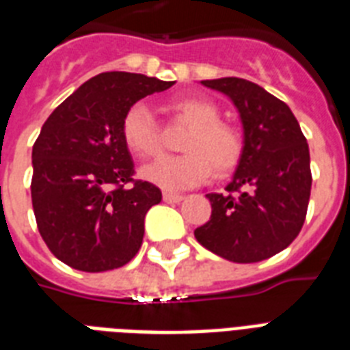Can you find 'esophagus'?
I'll return each mask as SVG.
<instances>
[{
  "instance_id": "1",
  "label": "esophagus",
  "mask_w": 350,
  "mask_h": 350,
  "mask_svg": "<svg viewBox=\"0 0 350 350\" xmlns=\"http://www.w3.org/2000/svg\"><path fill=\"white\" fill-rule=\"evenodd\" d=\"M183 200L181 194H174V192H163V202L165 203H180Z\"/></svg>"
}]
</instances>
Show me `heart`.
<instances>
[{"instance_id": "heart-1", "label": "heart", "mask_w": 350, "mask_h": 350, "mask_svg": "<svg viewBox=\"0 0 350 350\" xmlns=\"http://www.w3.org/2000/svg\"><path fill=\"white\" fill-rule=\"evenodd\" d=\"M169 109L191 126L181 143L185 154L163 156L145 165L143 180L165 191H183L207 181L213 169L218 174H227L238 165L243 139L234 126L218 121V107L213 101L198 96H180L170 101ZM121 136L136 158H152L161 150L152 112L143 101L126 109L121 121Z\"/></svg>"}]
</instances>
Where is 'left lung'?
Wrapping results in <instances>:
<instances>
[{"mask_svg":"<svg viewBox=\"0 0 350 350\" xmlns=\"http://www.w3.org/2000/svg\"><path fill=\"white\" fill-rule=\"evenodd\" d=\"M203 87L232 101L243 150L225 194H207L213 216L194 236L234 263H256L293 243L310 198V154L287 103L241 78L205 79Z\"/></svg>","mask_w":350,"mask_h":350,"instance_id":"obj_1","label":"left lung"}]
</instances>
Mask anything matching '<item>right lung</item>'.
Wrapping results in <instances>:
<instances>
[{
	"label": "right lung",
	"instance_id": "add662e5",
	"mask_svg": "<svg viewBox=\"0 0 350 350\" xmlns=\"http://www.w3.org/2000/svg\"><path fill=\"white\" fill-rule=\"evenodd\" d=\"M143 74L103 72L52 112L32 147V207L41 238L57 260L85 272L112 271L136 256L148 208L161 191L132 181L121 136L126 109L172 87Z\"/></svg>",
	"mask_w": 350,
	"mask_h": 350
}]
</instances>
